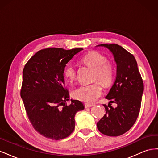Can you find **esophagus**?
Returning a JSON list of instances; mask_svg holds the SVG:
<instances>
[{"instance_id": "obj_1", "label": "esophagus", "mask_w": 158, "mask_h": 158, "mask_svg": "<svg viewBox=\"0 0 158 158\" xmlns=\"http://www.w3.org/2000/svg\"><path fill=\"white\" fill-rule=\"evenodd\" d=\"M93 106H94L93 104H89V103H85V104H84V107H85V108H89V107H92Z\"/></svg>"}]
</instances>
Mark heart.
I'll list each match as a JSON object with an SVG mask.
<instances>
[{"mask_svg":"<svg viewBox=\"0 0 158 158\" xmlns=\"http://www.w3.org/2000/svg\"><path fill=\"white\" fill-rule=\"evenodd\" d=\"M82 61L94 69L92 78L94 82L80 85L74 90L73 96L80 101L94 103L103 92L102 85L97 81H100L104 86H109L114 80L115 69L111 62L107 60L106 56L97 51H92L84 56ZM63 75L67 82H73L76 78V66L72 63H68L64 69Z\"/></svg>","mask_w":158,"mask_h":158,"instance_id":"obj_1","label":"heart"}]
</instances>
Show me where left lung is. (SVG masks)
Listing matches in <instances>:
<instances>
[{
    "label": "left lung",
    "instance_id": "obj_1",
    "mask_svg": "<svg viewBox=\"0 0 158 158\" xmlns=\"http://www.w3.org/2000/svg\"><path fill=\"white\" fill-rule=\"evenodd\" d=\"M111 51L117 63L116 79L106 99L118 104L114 108L110 103L106 114L97 123L100 132L109 136H118L130 130L140 113L144 83L132 54L114 44H101Z\"/></svg>",
    "mask_w": 158,
    "mask_h": 158
}]
</instances>
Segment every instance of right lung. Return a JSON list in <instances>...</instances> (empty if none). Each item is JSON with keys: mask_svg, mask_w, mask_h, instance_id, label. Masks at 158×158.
Listing matches in <instances>:
<instances>
[{"mask_svg": "<svg viewBox=\"0 0 158 158\" xmlns=\"http://www.w3.org/2000/svg\"><path fill=\"white\" fill-rule=\"evenodd\" d=\"M82 50L41 49L23 68L20 95L27 115L33 128L47 138L58 140L68 137L74 130L76 112L84 109L78 100L66 104L69 93L63 75L66 64Z\"/></svg>", "mask_w": 158, "mask_h": 158, "instance_id": "obj_1", "label": "right lung"}]
</instances>
